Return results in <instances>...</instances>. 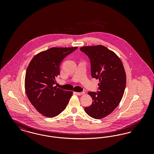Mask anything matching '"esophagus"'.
Instances as JSON below:
<instances>
[{"instance_id": "1", "label": "esophagus", "mask_w": 154, "mask_h": 154, "mask_svg": "<svg viewBox=\"0 0 154 154\" xmlns=\"http://www.w3.org/2000/svg\"><path fill=\"white\" fill-rule=\"evenodd\" d=\"M75 94L77 95H84V94H85V92H75Z\"/></svg>"}]
</instances>
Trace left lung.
<instances>
[{"label":"left lung","mask_w":154,"mask_h":154,"mask_svg":"<svg viewBox=\"0 0 154 154\" xmlns=\"http://www.w3.org/2000/svg\"><path fill=\"white\" fill-rule=\"evenodd\" d=\"M91 61V75L99 79V91L89 92L92 104L85 107L92 118L101 119L111 114L121 102L126 87V76L120 58L107 47L97 45L80 48Z\"/></svg>","instance_id":"left-lung-1"}]
</instances>
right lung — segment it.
Returning <instances> with one entry per match:
<instances>
[{"label": "right lung", "mask_w": 154, "mask_h": 154, "mask_svg": "<svg viewBox=\"0 0 154 154\" xmlns=\"http://www.w3.org/2000/svg\"><path fill=\"white\" fill-rule=\"evenodd\" d=\"M78 47H52L36 54L26 69V94L37 111L48 118L57 116L66 109L72 91L54 87L60 74V63Z\"/></svg>", "instance_id": "1"}]
</instances>
